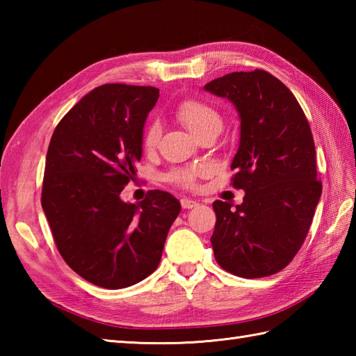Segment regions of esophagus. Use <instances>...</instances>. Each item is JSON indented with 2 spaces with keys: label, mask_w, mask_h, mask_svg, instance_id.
I'll use <instances>...</instances> for the list:
<instances>
[{
  "label": "esophagus",
  "mask_w": 356,
  "mask_h": 356,
  "mask_svg": "<svg viewBox=\"0 0 356 356\" xmlns=\"http://www.w3.org/2000/svg\"><path fill=\"white\" fill-rule=\"evenodd\" d=\"M180 205H182L184 209H193L195 207H199V203L195 200H191V199H182L180 200Z\"/></svg>",
  "instance_id": "esophagus-1"
}]
</instances>
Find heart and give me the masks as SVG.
I'll list each match as a JSON object with an SVG mask.
<instances>
[{
  "mask_svg": "<svg viewBox=\"0 0 356 356\" xmlns=\"http://www.w3.org/2000/svg\"><path fill=\"white\" fill-rule=\"evenodd\" d=\"M174 115L195 136H199L200 133L208 130V128H222L220 113L213 105L200 99H194V97H186V99L180 101L176 105V108H174ZM159 138H161V127H159L157 122L148 124L142 136L143 148L147 151L154 149L157 147ZM207 172V166L195 165L190 166V168L172 170L168 172L166 179L174 185L185 188V190H193L197 185V179L205 176Z\"/></svg>",
  "mask_w": 356,
  "mask_h": 356,
  "instance_id": "obj_1",
  "label": "heart"
}]
</instances>
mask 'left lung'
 I'll return each mask as SVG.
<instances>
[{
    "label": "left lung",
    "mask_w": 356,
    "mask_h": 356,
    "mask_svg": "<svg viewBox=\"0 0 356 356\" xmlns=\"http://www.w3.org/2000/svg\"><path fill=\"white\" fill-rule=\"evenodd\" d=\"M205 90L229 99L240 115L231 185L246 193L236 208L213 203L214 257L237 277L274 275L305 243L323 190L311 127L291 90L264 70L225 74Z\"/></svg>",
    "instance_id": "8db88e82"
}]
</instances>
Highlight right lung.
Listing matches in <instances>:
<instances>
[{
  "label": "right lung",
  "mask_w": 356,
  "mask_h": 356,
  "mask_svg": "<svg viewBox=\"0 0 356 356\" xmlns=\"http://www.w3.org/2000/svg\"><path fill=\"white\" fill-rule=\"evenodd\" d=\"M157 97L156 87H96L50 139L41 205L53 240L78 275L105 289L153 274L180 213L179 200L165 191H148L139 203L119 197L142 157L143 124Z\"/></svg>",
  "instance_id": "obj_1"
}]
</instances>
